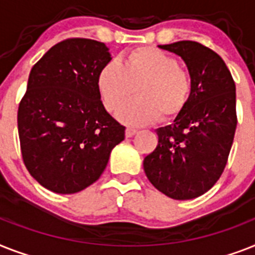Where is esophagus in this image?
<instances>
[{"label": "esophagus", "instance_id": "esophagus-1", "mask_svg": "<svg viewBox=\"0 0 255 255\" xmlns=\"http://www.w3.org/2000/svg\"><path fill=\"white\" fill-rule=\"evenodd\" d=\"M136 133H137V131L133 129V128L128 127L127 129H126V136H127V137H132V136H134Z\"/></svg>", "mask_w": 255, "mask_h": 255}]
</instances>
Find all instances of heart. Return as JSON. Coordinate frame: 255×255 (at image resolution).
Instances as JSON below:
<instances>
[{"instance_id": "heart-1", "label": "heart", "mask_w": 255, "mask_h": 255, "mask_svg": "<svg viewBox=\"0 0 255 255\" xmlns=\"http://www.w3.org/2000/svg\"><path fill=\"white\" fill-rule=\"evenodd\" d=\"M136 86L138 98L121 106ZM97 89L103 106L115 113L122 123L140 127L156 122H167L183 111L191 95V77L178 65L174 56L154 47H138L111 60L97 76Z\"/></svg>"}]
</instances>
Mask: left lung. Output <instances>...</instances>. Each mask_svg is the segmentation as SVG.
<instances>
[{
	"instance_id": "8db88e82",
	"label": "left lung",
	"mask_w": 255,
	"mask_h": 255,
	"mask_svg": "<svg viewBox=\"0 0 255 255\" xmlns=\"http://www.w3.org/2000/svg\"><path fill=\"white\" fill-rule=\"evenodd\" d=\"M158 47L181 56L192 89L183 111L156 129L158 144L144 158V171L171 199H194L216 183L228 161L237 126L236 85L224 60L200 43Z\"/></svg>"
}]
</instances>
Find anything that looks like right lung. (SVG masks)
<instances>
[{
	"label": "right lung",
	"mask_w": 255,
	"mask_h": 255,
	"mask_svg": "<svg viewBox=\"0 0 255 255\" xmlns=\"http://www.w3.org/2000/svg\"><path fill=\"white\" fill-rule=\"evenodd\" d=\"M111 61L105 43L60 41L35 64L18 109V133L27 170L56 194L93 185L126 127L103 106L97 76Z\"/></svg>",
	"instance_id": "1"
}]
</instances>
